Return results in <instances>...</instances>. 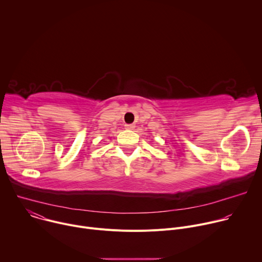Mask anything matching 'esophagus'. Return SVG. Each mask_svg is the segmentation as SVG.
Here are the masks:
<instances>
[{
    "label": "esophagus",
    "instance_id": "esophagus-1",
    "mask_svg": "<svg viewBox=\"0 0 262 262\" xmlns=\"http://www.w3.org/2000/svg\"><path fill=\"white\" fill-rule=\"evenodd\" d=\"M134 127H135L134 124H125V128H127V129H133Z\"/></svg>",
    "mask_w": 262,
    "mask_h": 262
}]
</instances>
